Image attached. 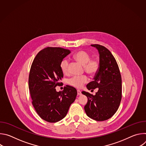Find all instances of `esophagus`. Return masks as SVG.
I'll list each match as a JSON object with an SVG mask.
<instances>
[{"label":"esophagus","instance_id":"34e87169","mask_svg":"<svg viewBox=\"0 0 146 146\" xmlns=\"http://www.w3.org/2000/svg\"><path fill=\"white\" fill-rule=\"evenodd\" d=\"M77 95H81V92L80 90H77Z\"/></svg>","mask_w":146,"mask_h":146}]
</instances>
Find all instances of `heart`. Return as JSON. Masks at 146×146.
Segmentation results:
<instances>
[{"label":"heart","mask_w":146,"mask_h":146,"mask_svg":"<svg viewBox=\"0 0 146 146\" xmlns=\"http://www.w3.org/2000/svg\"><path fill=\"white\" fill-rule=\"evenodd\" d=\"M74 58L84 66L85 70L91 74H95L99 68V62L97 59H91L90 54L85 51H79L73 55ZM60 69L64 74H66L69 72V60L65 58L62 60L60 64ZM89 78L86 75L80 76H74L68 80V84L76 88H81L86 83L88 82Z\"/></svg>","instance_id":"1"}]
</instances>
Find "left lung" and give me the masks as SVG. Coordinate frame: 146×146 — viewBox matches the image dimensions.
Segmentation results:
<instances>
[{"label": "left lung", "instance_id": "left-lung-1", "mask_svg": "<svg viewBox=\"0 0 146 146\" xmlns=\"http://www.w3.org/2000/svg\"><path fill=\"white\" fill-rule=\"evenodd\" d=\"M99 54V68L94 80L87 85L88 90L98 88L95 95L82 91L88 98L84 106L90 118L102 121L111 118L117 111L122 97V80L117 62L111 52L99 44H91Z\"/></svg>", "mask_w": 146, "mask_h": 146}]
</instances>
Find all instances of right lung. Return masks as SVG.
<instances>
[{
	"label": "right lung",
	"mask_w": 146,
	"mask_h": 146,
	"mask_svg": "<svg viewBox=\"0 0 146 146\" xmlns=\"http://www.w3.org/2000/svg\"><path fill=\"white\" fill-rule=\"evenodd\" d=\"M70 53L60 47H47L37 54L31 68L28 83L32 105L38 115L49 122L63 119L77 94L69 86L62 91L55 89L64 77L60 62Z\"/></svg>",
	"instance_id": "obj_1"
}]
</instances>
